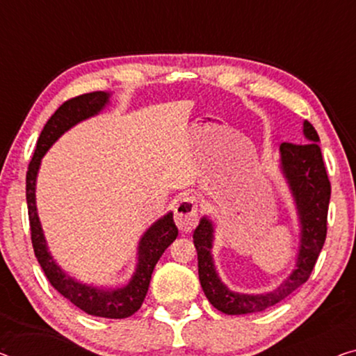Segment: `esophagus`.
<instances>
[{
  "instance_id": "1",
  "label": "esophagus",
  "mask_w": 356,
  "mask_h": 356,
  "mask_svg": "<svg viewBox=\"0 0 356 356\" xmlns=\"http://www.w3.org/2000/svg\"><path fill=\"white\" fill-rule=\"evenodd\" d=\"M174 220L180 232L188 233L195 229V225L198 224V201L195 196L187 195L180 198L174 211Z\"/></svg>"
}]
</instances>
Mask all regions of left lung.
<instances>
[{
    "label": "left lung",
    "mask_w": 356,
    "mask_h": 356,
    "mask_svg": "<svg viewBox=\"0 0 356 356\" xmlns=\"http://www.w3.org/2000/svg\"><path fill=\"white\" fill-rule=\"evenodd\" d=\"M307 144L280 145V163L284 179L293 193L297 216L300 222V248L297 252L296 268L277 289L267 294H240L222 283L212 261L214 225L203 217L193 232V243L198 252L200 283L206 297L225 315H245L262 312L278 304L310 278L316 259L326 240L327 208L331 198V184L321 156L320 137L309 121H304Z\"/></svg>",
    "instance_id": "8db88e82"
}]
</instances>
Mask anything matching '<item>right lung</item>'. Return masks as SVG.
<instances>
[{
  "label": "right lung",
  "mask_w": 356,
  "mask_h": 356,
  "mask_svg": "<svg viewBox=\"0 0 356 356\" xmlns=\"http://www.w3.org/2000/svg\"><path fill=\"white\" fill-rule=\"evenodd\" d=\"M108 99L110 94L104 91L78 95V97L63 102L56 110V113L47 120L40 134V139L36 142V150L29 164V171H26V206H29L31 245H33L35 256L52 288H56L65 299L70 300L78 309L86 312L88 315L102 318H127L140 309L147 296L148 284H150L153 268L160 261L161 254L177 238V227L174 224L172 212H168L160 220H156L140 238L139 248H137V256H139L137 257V267L129 283L123 288L107 289L79 283L70 275L62 272V268L52 259L51 252L47 251L35 200V185L41 158L46 155V152L63 132L78 124L79 121L91 118L100 110H104L105 105L108 104Z\"/></svg>",
  "instance_id": "add662e5"
}]
</instances>
